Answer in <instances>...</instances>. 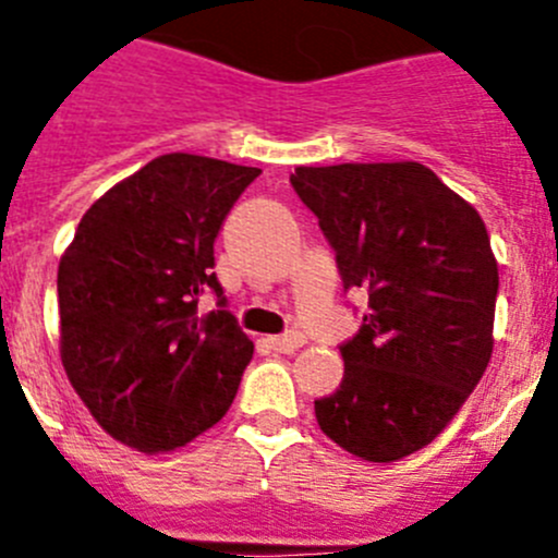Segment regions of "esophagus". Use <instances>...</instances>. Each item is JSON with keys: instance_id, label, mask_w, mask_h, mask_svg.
Wrapping results in <instances>:
<instances>
[{"instance_id": "obj_1", "label": "esophagus", "mask_w": 558, "mask_h": 558, "mask_svg": "<svg viewBox=\"0 0 558 558\" xmlns=\"http://www.w3.org/2000/svg\"><path fill=\"white\" fill-rule=\"evenodd\" d=\"M268 347L276 349L282 354H293L304 347V335L302 332H288V335H270Z\"/></svg>"}]
</instances>
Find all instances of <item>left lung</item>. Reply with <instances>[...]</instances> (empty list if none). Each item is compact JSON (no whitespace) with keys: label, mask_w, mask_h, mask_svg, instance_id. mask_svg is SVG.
<instances>
[{"label":"left lung","mask_w":558,"mask_h":558,"mask_svg":"<svg viewBox=\"0 0 558 558\" xmlns=\"http://www.w3.org/2000/svg\"><path fill=\"white\" fill-rule=\"evenodd\" d=\"M290 184L343 288L368 293L340 347V388L315 399L318 427L363 461H399L450 425L489 366L500 284L489 231L418 161L295 167Z\"/></svg>","instance_id":"1"}]
</instances>
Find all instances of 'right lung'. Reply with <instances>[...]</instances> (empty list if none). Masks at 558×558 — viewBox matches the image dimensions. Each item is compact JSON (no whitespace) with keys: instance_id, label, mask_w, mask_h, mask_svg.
<instances>
[{"instance_id":"obj_1","label":"right lung","mask_w":558,"mask_h":558,"mask_svg":"<svg viewBox=\"0 0 558 558\" xmlns=\"http://www.w3.org/2000/svg\"><path fill=\"white\" fill-rule=\"evenodd\" d=\"M263 170L167 153L113 184L58 265L61 363L97 425L170 452L218 425L254 343L226 310L215 236ZM206 289L219 310L197 313Z\"/></svg>"}]
</instances>
